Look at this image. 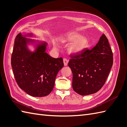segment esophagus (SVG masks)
<instances>
[{"label":"esophagus","instance_id":"1","mask_svg":"<svg viewBox=\"0 0 127 127\" xmlns=\"http://www.w3.org/2000/svg\"><path fill=\"white\" fill-rule=\"evenodd\" d=\"M64 66H66L68 64V60H67L66 59H64Z\"/></svg>","mask_w":127,"mask_h":127}]
</instances>
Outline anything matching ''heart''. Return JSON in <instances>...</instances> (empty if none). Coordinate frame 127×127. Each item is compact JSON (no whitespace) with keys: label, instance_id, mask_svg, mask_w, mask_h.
Listing matches in <instances>:
<instances>
[{"label":"heart","instance_id":"1","mask_svg":"<svg viewBox=\"0 0 127 127\" xmlns=\"http://www.w3.org/2000/svg\"><path fill=\"white\" fill-rule=\"evenodd\" d=\"M61 42L66 44H71L68 52L71 55H78L86 49L89 45L88 38L78 33H69L61 38Z\"/></svg>","mask_w":127,"mask_h":127}]
</instances>
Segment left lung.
Wrapping results in <instances>:
<instances>
[{"label": "left lung", "instance_id": "obj_1", "mask_svg": "<svg viewBox=\"0 0 127 127\" xmlns=\"http://www.w3.org/2000/svg\"><path fill=\"white\" fill-rule=\"evenodd\" d=\"M68 65L72 73V87L81 95L97 92L104 85L113 64V54L104 34L91 50L71 56Z\"/></svg>", "mask_w": 127, "mask_h": 127}]
</instances>
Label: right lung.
Listing matches in <instances>:
<instances>
[{
  "instance_id": "right-lung-1",
  "label": "right lung",
  "mask_w": 127,
  "mask_h": 127,
  "mask_svg": "<svg viewBox=\"0 0 127 127\" xmlns=\"http://www.w3.org/2000/svg\"><path fill=\"white\" fill-rule=\"evenodd\" d=\"M33 33H20L15 40L11 66L15 78L21 89L34 97L49 95L53 89L59 71L64 67L63 59L53 58L46 53L48 43L32 39ZM33 46L31 51L28 47Z\"/></svg>"
}]
</instances>
